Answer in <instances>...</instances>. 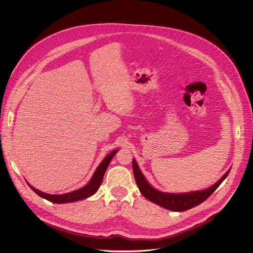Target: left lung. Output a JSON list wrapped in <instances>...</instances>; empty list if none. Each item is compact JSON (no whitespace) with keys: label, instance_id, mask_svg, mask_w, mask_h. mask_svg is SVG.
Masks as SVG:
<instances>
[{"label":"left lung","instance_id":"1","mask_svg":"<svg viewBox=\"0 0 253 253\" xmlns=\"http://www.w3.org/2000/svg\"><path fill=\"white\" fill-rule=\"evenodd\" d=\"M132 169L133 174L136 181V184L139 188V191L150 202L167 209L172 211H185L192 208H195L202 203H204L215 190L220 186V184L225 180L228 176L230 169L217 181L215 184L211 186L210 188L202 191H195L190 193H182V194H173V193H164L158 191L153 188L141 172L136 161L132 160Z\"/></svg>","mask_w":253,"mask_h":253}]
</instances>
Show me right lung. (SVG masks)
Returning <instances> with one entry per match:
<instances>
[{"mask_svg": "<svg viewBox=\"0 0 253 253\" xmlns=\"http://www.w3.org/2000/svg\"><path fill=\"white\" fill-rule=\"evenodd\" d=\"M118 151L119 150H114L113 152H111L104 158V160L101 162V164L95 169L91 179L85 186H84L83 188H81L79 190L73 191L71 193L62 194V195H49V194L42 193V192L37 190L34 187H32L29 183H27V184L41 198H43V199H45L51 203H54V204H67V203L84 200V199L94 195L97 192V190L99 189V187L101 185V182L103 180V176L108 168L109 164H110L111 160L113 159V157L117 154Z\"/></svg>", "mask_w": 253, "mask_h": 253, "instance_id": "right-lung-1", "label": "right lung"}]
</instances>
